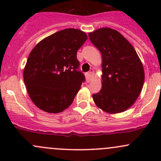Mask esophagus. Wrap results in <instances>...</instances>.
<instances>
[{
  "label": "esophagus",
  "instance_id": "obj_1",
  "mask_svg": "<svg viewBox=\"0 0 161 161\" xmlns=\"http://www.w3.org/2000/svg\"><path fill=\"white\" fill-rule=\"evenodd\" d=\"M93 74H94V72H93V71H92V70H91L90 71H89V72L87 73V74H86V79H87V81H88V82H90L91 79H92V77H93Z\"/></svg>",
  "mask_w": 161,
  "mask_h": 161
}]
</instances>
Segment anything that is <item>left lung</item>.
<instances>
[{"label":"left lung","instance_id":"8db88e82","mask_svg":"<svg viewBox=\"0 0 161 161\" xmlns=\"http://www.w3.org/2000/svg\"><path fill=\"white\" fill-rule=\"evenodd\" d=\"M102 55V88L92 94L99 108L109 114L129 109L144 83L143 66L131 44L117 30L100 28L89 33Z\"/></svg>","mask_w":161,"mask_h":161}]
</instances>
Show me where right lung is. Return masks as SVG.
<instances>
[{"mask_svg": "<svg viewBox=\"0 0 161 161\" xmlns=\"http://www.w3.org/2000/svg\"><path fill=\"white\" fill-rule=\"evenodd\" d=\"M87 38L82 31L65 29L42 40L32 50L23 79L37 108L56 114L71 104L85 81L84 75L77 70L76 54Z\"/></svg>", "mask_w": 161, "mask_h": 161, "instance_id": "add662e5", "label": "right lung"}]
</instances>
